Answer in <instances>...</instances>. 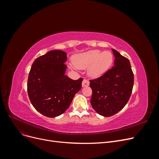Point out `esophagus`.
Here are the masks:
<instances>
[{"label":"esophagus","mask_w":159,"mask_h":159,"mask_svg":"<svg viewBox=\"0 0 159 159\" xmlns=\"http://www.w3.org/2000/svg\"><path fill=\"white\" fill-rule=\"evenodd\" d=\"M89 85V80L84 79L82 81V87H86V86H88Z\"/></svg>","instance_id":"obj_1"}]
</instances>
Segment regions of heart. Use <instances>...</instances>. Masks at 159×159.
I'll use <instances>...</instances> for the list:
<instances>
[{"label": "heart", "mask_w": 159, "mask_h": 159, "mask_svg": "<svg viewBox=\"0 0 159 159\" xmlns=\"http://www.w3.org/2000/svg\"><path fill=\"white\" fill-rule=\"evenodd\" d=\"M113 62V55L109 51L91 50L76 56L74 63L79 69L89 67L88 74L93 78H97L107 71Z\"/></svg>", "instance_id": "obj_1"}]
</instances>
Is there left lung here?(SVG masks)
I'll return each mask as SVG.
<instances>
[{
  "label": "left lung",
  "mask_w": 159,
  "mask_h": 159,
  "mask_svg": "<svg viewBox=\"0 0 159 159\" xmlns=\"http://www.w3.org/2000/svg\"><path fill=\"white\" fill-rule=\"evenodd\" d=\"M114 66L98 79L90 80L91 104L98 114L111 117L120 111L131 97L134 75L129 60L112 49Z\"/></svg>",
  "instance_id": "obj_1"
}]
</instances>
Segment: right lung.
<instances>
[{
  "label": "right lung",
  "mask_w": 159,
  "mask_h": 159,
  "mask_svg": "<svg viewBox=\"0 0 159 159\" xmlns=\"http://www.w3.org/2000/svg\"><path fill=\"white\" fill-rule=\"evenodd\" d=\"M67 54L51 50L36 58L28 75L27 90L30 102L48 117L64 113L81 88L83 79L73 80L66 75Z\"/></svg>",
  "instance_id": "obj_1"
}]
</instances>
